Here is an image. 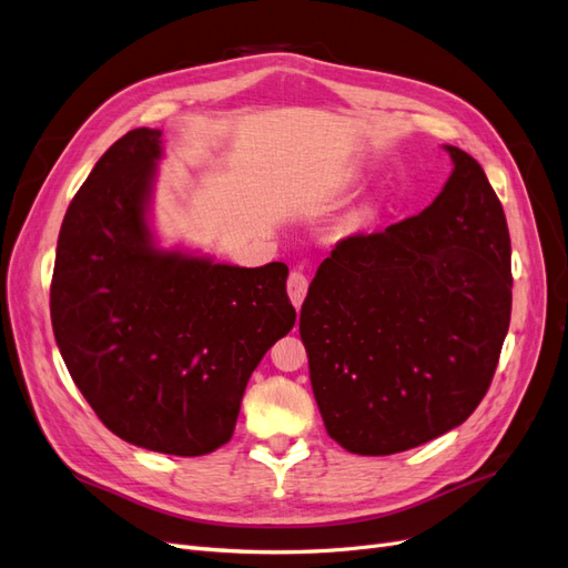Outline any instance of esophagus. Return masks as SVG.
<instances>
[{
    "mask_svg": "<svg viewBox=\"0 0 568 568\" xmlns=\"http://www.w3.org/2000/svg\"><path fill=\"white\" fill-rule=\"evenodd\" d=\"M286 291H288V298L296 307H301L305 294H307V277L301 270H294L288 274V282H286Z\"/></svg>",
    "mask_w": 568,
    "mask_h": 568,
    "instance_id": "obj_1",
    "label": "esophagus"
}]
</instances>
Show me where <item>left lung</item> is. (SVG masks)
I'll return each mask as SVG.
<instances>
[{
	"label": "left lung",
	"mask_w": 568,
	"mask_h": 568,
	"mask_svg": "<svg viewBox=\"0 0 568 568\" xmlns=\"http://www.w3.org/2000/svg\"><path fill=\"white\" fill-rule=\"evenodd\" d=\"M419 215L353 234L320 265L301 338L341 448L393 455L443 436L484 400L511 315L503 203L467 151Z\"/></svg>",
	"instance_id": "1"
}]
</instances>
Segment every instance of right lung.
<instances>
[{
    "label": "right lung",
    "instance_id": "right-lung-1",
    "mask_svg": "<svg viewBox=\"0 0 568 568\" xmlns=\"http://www.w3.org/2000/svg\"><path fill=\"white\" fill-rule=\"evenodd\" d=\"M159 159L161 130L136 128L97 161L63 217L49 311L63 363L109 432L199 457L232 438L253 369L296 311L284 263L234 267L151 244Z\"/></svg>",
    "mask_w": 568,
    "mask_h": 568
}]
</instances>
